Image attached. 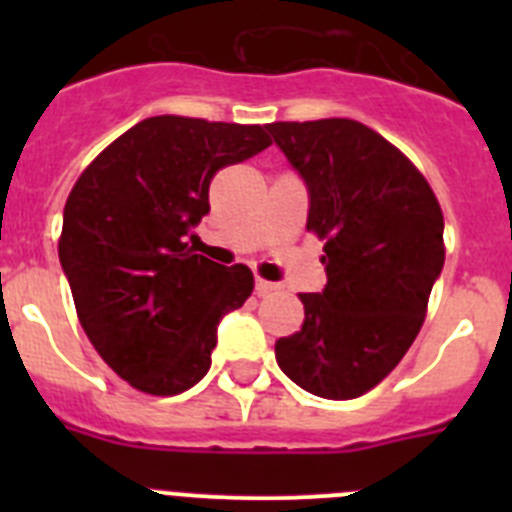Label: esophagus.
I'll return each mask as SVG.
<instances>
[{"label":"esophagus","mask_w":512,"mask_h":512,"mask_svg":"<svg viewBox=\"0 0 512 512\" xmlns=\"http://www.w3.org/2000/svg\"><path fill=\"white\" fill-rule=\"evenodd\" d=\"M253 289H256V295H259V297H266V295H271V292H277L279 287L274 282H266V279L256 277V282H253Z\"/></svg>","instance_id":"obj_1"}]
</instances>
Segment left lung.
<instances>
[{"label": "left lung", "instance_id": "obj_1", "mask_svg": "<svg viewBox=\"0 0 512 512\" xmlns=\"http://www.w3.org/2000/svg\"><path fill=\"white\" fill-rule=\"evenodd\" d=\"M307 187V230L325 238V284L300 295L305 323L277 364L310 395L351 400L377 387L418 336L443 269L436 194L392 143L356 120L266 125Z\"/></svg>", "mask_w": 512, "mask_h": 512}]
</instances>
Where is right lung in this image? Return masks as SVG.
Listing matches in <instances>:
<instances>
[{
	"instance_id": "1",
	"label": "right lung",
	"mask_w": 512,
	"mask_h": 512,
	"mask_svg": "<svg viewBox=\"0 0 512 512\" xmlns=\"http://www.w3.org/2000/svg\"><path fill=\"white\" fill-rule=\"evenodd\" d=\"M271 146L261 125L158 115L104 148L63 207L58 243L79 323L112 372L179 395L210 369L217 325L253 289L187 238L210 212L217 169Z\"/></svg>"
}]
</instances>
